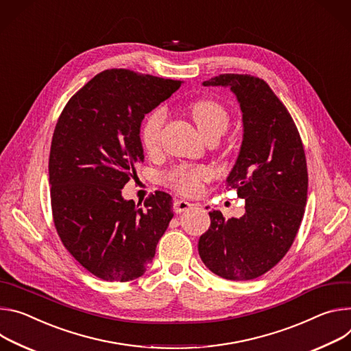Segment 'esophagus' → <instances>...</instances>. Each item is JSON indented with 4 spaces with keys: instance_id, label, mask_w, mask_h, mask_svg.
Returning a JSON list of instances; mask_svg holds the SVG:
<instances>
[{
    "instance_id": "34e87169",
    "label": "esophagus",
    "mask_w": 351,
    "mask_h": 351,
    "mask_svg": "<svg viewBox=\"0 0 351 351\" xmlns=\"http://www.w3.org/2000/svg\"><path fill=\"white\" fill-rule=\"evenodd\" d=\"M192 205L184 199H174V212L176 213H182L186 209H189Z\"/></svg>"
}]
</instances>
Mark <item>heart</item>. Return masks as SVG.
Masks as SVG:
<instances>
[{
  "mask_svg": "<svg viewBox=\"0 0 351 351\" xmlns=\"http://www.w3.org/2000/svg\"><path fill=\"white\" fill-rule=\"evenodd\" d=\"M189 110L193 121L197 123L204 136L209 134L221 135L228 125V112L216 100H197L189 106ZM165 121L166 110L163 107L152 110L142 121L139 128V139L147 152H153L159 147ZM209 176V170L205 167L180 166L165 174L163 180L176 191L185 193V195H193V193L199 192L202 182L206 181Z\"/></svg>",
  "mask_w": 351,
  "mask_h": 351,
  "instance_id": "1",
  "label": "heart"
}]
</instances>
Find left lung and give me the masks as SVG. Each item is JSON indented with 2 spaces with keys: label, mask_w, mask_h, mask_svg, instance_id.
<instances>
[{
  "label": "left lung",
  "mask_w": 351,
  "mask_h": 351,
  "mask_svg": "<svg viewBox=\"0 0 351 351\" xmlns=\"http://www.w3.org/2000/svg\"><path fill=\"white\" fill-rule=\"evenodd\" d=\"M204 85L230 86L243 111V145L226 188L245 199V215L209 212L198 251L215 275L252 280L276 266L295 240L306 204L305 152L289 110L261 77L221 73Z\"/></svg>",
  "instance_id": "8db88e82"
}]
</instances>
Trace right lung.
Returning <instances> with one entry per match:
<instances>
[{
	"label": "right lung",
	"instance_id": "right-lung-1",
	"mask_svg": "<svg viewBox=\"0 0 351 351\" xmlns=\"http://www.w3.org/2000/svg\"><path fill=\"white\" fill-rule=\"evenodd\" d=\"M180 86L181 81L106 69L58 117L49 159L53 221L68 252L101 280L141 278L174 216L170 193H150L139 209L121 189L143 162L145 114Z\"/></svg>",
	"mask_w": 351,
	"mask_h": 351
}]
</instances>
